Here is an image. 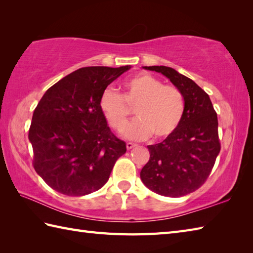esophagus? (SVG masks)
Masks as SVG:
<instances>
[{"label": "esophagus", "instance_id": "1", "mask_svg": "<svg viewBox=\"0 0 253 253\" xmlns=\"http://www.w3.org/2000/svg\"><path fill=\"white\" fill-rule=\"evenodd\" d=\"M126 147H127L128 150H130V149H132V148L137 147V144H136V143H132V142H127V143H126Z\"/></svg>", "mask_w": 253, "mask_h": 253}]
</instances>
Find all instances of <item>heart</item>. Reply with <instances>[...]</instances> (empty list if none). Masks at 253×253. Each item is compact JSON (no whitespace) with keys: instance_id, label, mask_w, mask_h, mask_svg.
<instances>
[{"instance_id":"b5f03b06","label":"heart","mask_w":253,"mask_h":253,"mask_svg":"<svg viewBox=\"0 0 253 253\" xmlns=\"http://www.w3.org/2000/svg\"><path fill=\"white\" fill-rule=\"evenodd\" d=\"M136 107L138 118L124 130L131 140H142L154 133L155 138L171 135L184 116L185 101L175 85L163 84L151 75H137L124 83V94L106 88L101 94L100 109L110 126L122 131L131 114L129 106Z\"/></svg>"}]
</instances>
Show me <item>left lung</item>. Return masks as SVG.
<instances>
[{"mask_svg": "<svg viewBox=\"0 0 253 253\" xmlns=\"http://www.w3.org/2000/svg\"><path fill=\"white\" fill-rule=\"evenodd\" d=\"M143 68L164 75L180 90L185 111L171 135L148 146L150 159L140 171V178L150 190L161 196H186L204 184L221 150L216 112L206 91L174 68Z\"/></svg>", "mask_w": 253, "mask_h": 253, "instance_id": "obj_1", "label": "left lung"}]
</instances>
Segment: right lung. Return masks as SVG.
<instances>
[{"instance_id":"1","label":"right lung","mask_w":253,"mask_h":253,"mask_svg":"<svg viewBox=\"0 0 253 253\" xmlns=\"http://www.w3.org/2000/svg\"><path fill=\"white\" fill-rule=\"evenodd\" d=\"M130 65L79 68L53 84L32 115L34 168L52 189L84 196L109 180L126 143L113 135L100 109L107 85Z\"/></svg>"}]
</instances>
